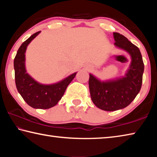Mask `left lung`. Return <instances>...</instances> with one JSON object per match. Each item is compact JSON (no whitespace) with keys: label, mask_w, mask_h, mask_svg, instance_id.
<instances>
[{"label":"left lung","mask_w":157,"mask_h":157,"mask_svg":"<svg viewBox=\"0 0 157 157\" xmlns=\"http://www.w3.org/2000/svg\"><path fill=\"white\" fill-rule=\"evenodd\" d=\"M114 46L128 53L131 62L124 76L101 80L89 73L91 100L98 108L113 111L127 107L139 94L142 85L144 63L139 48L125 36L113 33Z\"/></svg>","instance_id":"obj_1"}]
</instances>
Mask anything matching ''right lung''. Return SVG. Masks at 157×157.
I'll return each mask as SVG.
<instances>
[{"label":"right lung","instance_id":"obj_1","mask_svg":"<svg viewBox=\"0 0 157 157\" xmlns=\"http://www.w3.org/2000/svg\"><path fill=\"white\" fill-rule=\"evenodd\" d=\"M41 33L33 34L18 48L14 60L15 82L17 89L26 103L34 109H47L56 105L62 99L68 84L78 72L53 84H41L27 73L25 52L30 42Z\"/></svg>","mask_w":157,"mask_h":157}]
</instances>
